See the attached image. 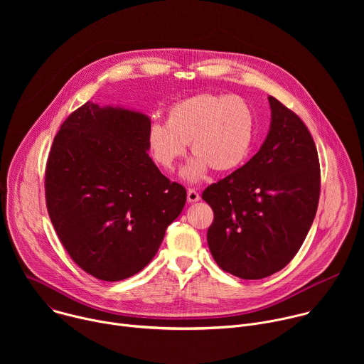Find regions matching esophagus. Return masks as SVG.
<instances>
[{
	"mask_svg": "<svg viewBox=\"0 0 364 364\" xmlns=\"http://www.w3.org/2000/svg\"><path fill=\"white\" fill-rule=\"evenodd\" d=\"M198 200H200V194L197 193V190L188 188V190H187V201H188V203H196V201H198Z\"/></svg>",
	"mask_w": 364,
	"mask_h": 364,
	"instance_id": "1",
	"label": "esophagus"
}]
</instances>
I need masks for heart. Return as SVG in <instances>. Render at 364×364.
Returning <instances> with one entry per match:
<instances>
[{
    "instance_id": "obj_1",
    "label": "heart",
    "mask_w": 364,
    "mask_h": 364,
    "mask_svg": "<svg viewBox=\"0 0 364 364\" xmlns=\"http://www.w3.org/2000/svg\"><path fill=\"white\" fill-rule=\"evenodd\" d=\"M253 131V112L243 97L200 93L173 103L167 122L149 125L148 146L155 163L173 170L190 142L196 159L184 176L196 181L207 166L219 173L239 167L250 151Z\"/></svg>"
}]
</instances>
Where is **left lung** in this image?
<instances>
[{"label":"left lung","instance_id":"obj_1","mask_svg":"<svg viewBox=\"0 0 364 364\" xmlns=\"http://www.w3.org/2000/svg\"><path fill=\"white\" fill-rule=\"evenodd\" d=\"M269 134L253 157L201 197L215 213L207 243L216 264L262 279L299 250L317 213L321 174L316 142L301 118L269 96Z\"/></svg>","mask_w":364,"mask_h":364}]
</instances>
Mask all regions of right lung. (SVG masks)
<instances>
[{"instance_id":"right-lung-1","label":"right lung","mask_w":364,"mask_h":364,"mask_svg":"<svg viewBox=\"0 0 364 364\" xmlns=\"http://www.w3.org/2000/svg\"><path fill=\"white\" fill-rule=\"evenodd\" d=\"M149 125L144 114L86 102L48 152L50 220L73 262L100 281L144 269L186 203V188L148 157Z\"/></svg>"}]
</instances>
